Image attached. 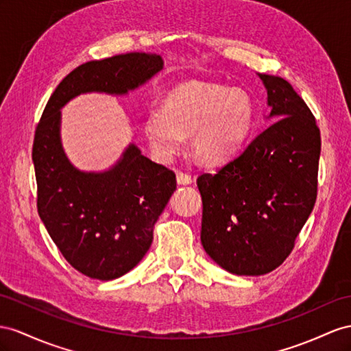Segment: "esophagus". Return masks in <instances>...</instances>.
<instances>
[{"label":"esophagus","mask_w":351,"mask_h":351,"mask_svg":"<svg viewBox=\"0 0 351 351\" xmlns=\"http://www.w3.org/2000/svg\"><path fill=\"white\" fill-rule=\"evenodd\" d=\"M176 182L179 185H190L193 182V178H191V175H188V173L178 172L176 173Z\"/></svg>","instance_id":"esophagus-1"}]
</instances>
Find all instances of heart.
<instances>
[{"label":"heart","instance_id":"b5f03b06","mask_svg":"<svg viewBox=\"0 0 351 351\" xmlns=\"http://www.w3.org/2000/svg\"><path fill=\"white\" fill-rule=\"evenodd\" d=\"M255 121V105L245 90L186 82L169 90L163 110L152 108L145 134L156 156L167 161L193 133L191 149L206 166L227 161L245 145Z\"/></svg>","mask_w":351,"mask_h":351}]
</instances>
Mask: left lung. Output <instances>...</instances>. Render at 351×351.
Here are the masks:
<instances>
[{
  "label": "left lung",
  "mask_w": 351,
  "mask_h": 351,
  "mask_svg": "<svg viewBox=\"0 0 351 351\" xmlns=\"http://www.w3.org/2000/svg\"><path fill=\"white\" fill-rule=\"evenodd\" d=\"M259 78L276 121L217 173L197 178L202 245L237 276H261L282 265L317 197L322 143L316 119L286 80Z\"/></svg>",
  "instance_id": "obj_1"
}]
</instances>
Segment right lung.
Wrapping results in <instances>:
<instances>
[{
    "label": "right lung",
    "mask_w": 351,
    "mask_h": 351,
    "mask_svg": "<svg viewBox=\"0 0 351 351\" xmlns=\"http://www.w3.org/2000/svg\"><path fill=\"white\" fill-rule=\"evenodd\" d=\"M161 69L163 59L139 51L86 62L59 83L35 129L38 215L60 254L90 278L112 280L139 264L176 176L133 143L110 170L75 169L62 148L60 108L82 93L125 95Z\"/></svg>",
    "instance_id": "right-lung-1"
}]
</instances>
